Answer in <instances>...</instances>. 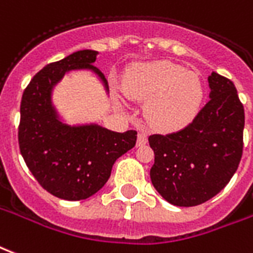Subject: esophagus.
I'll return each instance as SVG.
<instances>
[{
    "mask_svg": "<svg viewBox=\"0 0 253 253\" xmlns=\"http://www.w3.org/2000/svg\"><path fill=\"white\" fill-rule=\"evenodd\" d=\"M147 143V135L145 132H139L138 134V141H136V145L138 146H143Z\"/></svg>",
    "mask_w": 253,
    "mask_h": 253,
    "instance_id": "1",
    "label": "esophagus"
}]
</instances>
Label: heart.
<instances>
[{
    "label": "heart",
    "instance_id": "heart-1",
    "mask_svg": "<svg viewBox=\"0 0 253 253\" xmlns=\"http://www.w3.org/2000/svg\"><path fill=\"white\" fill-rule=\"evenodd\" d=\"M123 92L136 102H147L145 117L160 131L179 130L200 111L204 87L197 75L160 60L132 67L123 79Z\"/></svg>",
    "mask_w": 253,
    "mask_h": 253
}]
</instances>
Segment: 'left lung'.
Returning a JSON list of instances; mask_svg holds the SVG:
<instances>
[{
	"mask_svg": "<svg viewBox=\"0 0 253 253\" xmlns=\"http://www.w3.org/2000/svg\"><path fill=\"white\" fill-rule=\"evenodd\" d=\"M209 100L179 131L149 136L154 150L151 182L177 207L214 197L236 173L243 155L244 107L233 82L212 72Z\"/></svg>",
	"mask_w": 253,
	"mask_h": 253,
	"instance_id": "8db88e82",
	"label": "left lung"
}]
</instances>
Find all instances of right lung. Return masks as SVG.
Returning a JSON list of instances; mask_svg holds the SVG:
<instances>
[{
  "label": "right lung",
  "instance_id": "right-lung-1",
  "mask_svg": "<svg viewBox=\"0 0 253 253\" xmlns=\"http://www.w3.org/2000/svg\"><path fill=\"white\" fill-rule=\"evenodd\" d=\"M96 50H78L39 71L24 89L18 146L28 169L48 193L79 201L91 197L110 178L112 165L136 143V131L114 132L96 125L71 127L56 119L49 95L69 69L89 68L107 85L93 63Z\"/></svg>",
  "mask_w": 253,
  "mask_h": 253
}]
</instances>
